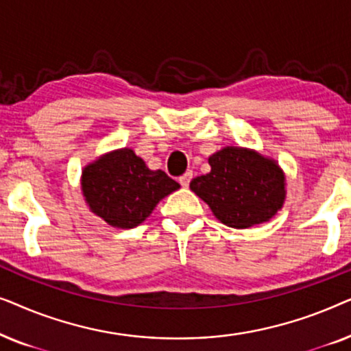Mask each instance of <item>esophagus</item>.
Wrapping results in <instances>:
<instances>
[{"mask_svg": "<svg viewBox=\"0 0 351 351\" xmlns=\"http://www.w3.org/2000/svg\"><path fill=\"white\" fill-rule=\"evenodd\" d=\"M191 177H193V172H191V171H189V172H185V174H184V176H182V177H180V179H179V182H180V185H182V186H185V189H186V186H189V185H190V182H191Z\"/></svg>", "mask_w": 351, "mask_h": 351, "instance_id": "34e87169", "label": "esophagus"}]
</instances>
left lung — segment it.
I'll return each mask as SVG.
<instances>
[{
  "label": "left lung",
  "instance_id": "obj_1",
  "mask_svg": "<svg viewBox=\"0 0 351 351\" xmlns=\"http://www.w3.org/2000/svg\"><path fill=\"white\" fill-rule=\"evenodd\" d=\"M210 172L190 182L220 222L249 228L268 222L286 198L285 172L275 160L243 147H225L209 156Z\"/></svg>",
  "mask_w": 351,
  "mask_h": 351
}]
</instances>
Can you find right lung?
<instances>
[{"mask_svg": "<svg viewBox=\"0 0 351 351\" xmlns=\"http://www.w3.org/2000/svg\"><path fill=\"white\" fill-rule=\"evenodd\" d=\"M180 189L165 171L148 169L131 148L105 153L89 162L81 176V190L90 213L117 228L141 225L156 204Z\"/></svg>", "mask_w": 351, "mask_h": 351, "instance_id": "obj_1", "label": "right lung"}]
</instances>
